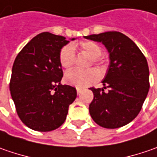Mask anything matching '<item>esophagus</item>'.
Here are the masks:
<instances>
[{"label": "esophagus", "mask_w": 157, "mask_h": 157, "mask_svg": "<svg viewBox=\"0 0 157 157\" xmlns=\"http://www.w3.org/2000/svg\"><path fill=\"white\" fill-rule=\"evenodd\" d=\"M80 93H81V89L80 88H77V94H80Z\"/></svg>", "instance_id": "esophagus-1"}]
</instances>
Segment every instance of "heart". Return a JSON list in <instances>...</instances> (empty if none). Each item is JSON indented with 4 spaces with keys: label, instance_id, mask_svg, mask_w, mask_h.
<instances>
[{
    "label": "heart",
    "instance_id": "b5f03b06",
    "mask_svg": "<svg viewBox=\"0 0 157 157\" xmlns=\"http://www.w3.org/2000/svg\"><path fill=\"white\" fill-rule=\"evenodd\" d=\"M80 49L83 52L87 54L89 57H93V62L96 64L101 62V47L98 44L86 41L80 44ZM76 52L75 47L73 44H67L63 46L59 53V62L60 64L65 69H70L75 63ZM100 78L99 72L94 69H89L86 71L74 69L69 71L65 73L64 79L68 84L77 87H86L98 81Z\"/></svg>",
    "mask_w": 157,
    "mask_h": 157
}]
</instances>
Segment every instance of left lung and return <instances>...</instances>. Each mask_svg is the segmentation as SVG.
Instances as JSON below:
<instances>
[{
	"mask_svg": "<svg viewBox=\"0 0 157 157\" xmlns=\"http://www.w3.org/2000/svg\"><path fill=\"white\" fill-rule=\"evenodd\" d=\"M85 38L101 43L109 53L110 63L103 88H92L94 100L89 113L105 128H118L131 122L140 113L149 89L146 57L136 44L117 31L90 35ZM109 88L105 92L104 89Z\"/></svg>",
	"mask_w": 157,
	"mask_h": 157,
	"instance_id": "1",
	"label": "left lung"
}]
</instances>
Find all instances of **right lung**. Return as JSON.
<instances>
[{
    "label": "right lung",
    "mask_w": 157,
    "mask_h": 157,
    "mask_svg": "<svg viewBox=\"0 0 157 157\" xmlns=\"http://www.w3.org/2000/svg\"><path fill=\"white\" fill-rule=\"evenodd\" d=\"M69 42L62 36L43 32L15 57L10 94L18 116L31 129L49 132L59 128L77 97L76 88L60 83L63 71L59 53Z\"/></svg>",
    "instance_id": "1"
}]
</instances>
